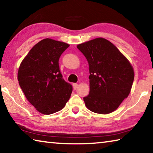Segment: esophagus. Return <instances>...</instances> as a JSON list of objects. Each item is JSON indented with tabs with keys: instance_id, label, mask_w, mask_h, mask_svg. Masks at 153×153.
Here are the masks:
<instances>
[{
	"instance_id": "esophagus-1",
	"label": "esophagus",
	"mask_w": 153,
	"mask_h": 153,
	"mask_svg": "<svg viewBox=\"0 0 153 153\" xmlns=\"http://www.w3.org/2000/svg\"><path fill=\"white\" fill-rule=\"evenodd\" d=\"M73 87H74V90H76V88H77V84H76V83H74Z\"/></svg>"
}]
</instances>
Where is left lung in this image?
Wrapping results in <instances>:
<instances>
[{
    "instance_id": "8db88e82",
    "label": "left lung",
    "mask_w": 153,
    "mask_h": 153,
    "mask_svg": "<svg viewBox=\"0 0 153 153\" xmlns=\"http://www.w3.org/2000/svg\"><path fill=\"white\" fill-rule=\"evenodd\" d=\"M77 48L89 65L90 92L84 100L92 112L108 114L117 109L128 97L134 73L125 56L109 41L98 38Z\"/></svg>"
}]
</instances>
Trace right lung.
Segmentation results:
<instances>
[{"mask_svg": "<svg viewBox=\"0 0 153 153\" xmlns=\"http://www.w3.org/2000/svg\"><path fill=\"white\" fill-rule=\"evenodd\" d=\"M69 45L50 38L40 41L21 63L17 79L21 88L36 110L45 115L61 110L73 88L65 82L59 60Z\"/></svg>", "mask_w": 153, "mask_h": 153, "instance_id": "1", "label": "right lung"}]
</instances>
